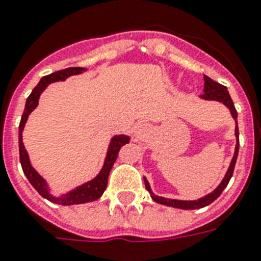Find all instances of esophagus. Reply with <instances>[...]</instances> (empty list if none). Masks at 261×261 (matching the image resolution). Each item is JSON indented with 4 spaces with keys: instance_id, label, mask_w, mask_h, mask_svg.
Segmentation results:
<instances>
[{
    "instance_id": "34e87169",
    "label": "esophagus",
    "mask_w": 261,
    "mask_h": 261,
    "mask_svg": "<svg viewBox=\"0 0 261 261\" xmlns=\"http://www.w3.org/2000/svg\"><path fill=\"white\" fill-rule=\"evenodd\" d=\"M132 133H133V137H135L136 140H142V138H144L147 133V125L144 123L136 124L135 128H133V130H132Z\"/></svg>"
}]
</instances>
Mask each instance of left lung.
<instances>
[{
  "instance_id": "left-lung-1",
  "label": "left lung",
  "mask_w": 261,
  "mask_h": 261,
  "mask_svg": "<svg viewBox=\"0 0 261 261\" xmlns=\"http://www.w3.org/2000/svg\"><path fill=\"white\" fill-rule=\"evenodd\" d=\"M200 98L204 99V100H217V102H221L226 106V107L230 110V114L231 116L234 117L235 120V137H237V145H235V151H234V156H232L231 162H230L229 168H227V171H226L225 177L222 179V181L220 183V186L217 187L216 190L213 192L208 193V195H205L204 197L197 200H176V199H166V197H161V196L154 195L153 191L150 188V184L147 181L146 177L144 176V181H145V187H146L147 192L150 193L151 199L154 200L158 204L162 205H167V206H172V208H179V209H199V208H204L206 205L212 204L214 200L218 197V196L222 193V191L225 190L226 186L229 184L230 179L232 176V172H234V167H235V162H237V156H238V151H239V130H238V121H237V117H238V114H237V110L234 107V103H232L231 98L229 95V91L226 89L225 86L220 85L218 82L213 81L212 78H209L208 75H204V94L200 95Z\"/></svg>"
}]
</instances>
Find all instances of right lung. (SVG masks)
I'll list each match as a JSON object with an SVG mask.
<instances>
[{
    "mask_svg": "<svg viewBox=\"0 0 261 261\" xmlns=\"http://www.w3.org/2000/svg\"><path fill=\"white\" fill-rule=\"evenodd\" d=\"M86 68H66L62 69V70L55 71L52 74L45 75L40 80V82L38 84V86L32 90V93L30 94V96L26 100V107L23 111L22 119H20L19 123V159L20 165H22L23 172L27 176L29 181L31 183V186L35 188L39 192V195L43 196L44 199L49 200L50 202H55V204L60 205H78V204H86V202H91L98 200L100 196L103 195V192L107 188L108 183V175H110L111 168L114 166L115 161L117 158V154H119L120 147L124 146L125 144H128L130 138L125 135H116L111 138L110 145H108L107 154H106L105 163H103L102 170L99 171V174L96 175L94 179L86 181V183L81 184V186L75 187L73 190L68 191L65 193H61L59 196L52 195L50 192V187L48 186V181L45 180L44 177L41 176L35 168L32 167L31 161H30L29 153H27L26 147L23 145V129L26 125L27 120H29L30 114L32 111L35 110L39 105V98H40L41 93L47 89V86L53 82H59V81H65L66 78L71 77V75L82 74L84 71H86Z\"/></svg>",
    "mask_w": 261,
    "mask_h": 261,
    "instance_id": "add662e5",
    "label": "right lung"
}]
</instances>
